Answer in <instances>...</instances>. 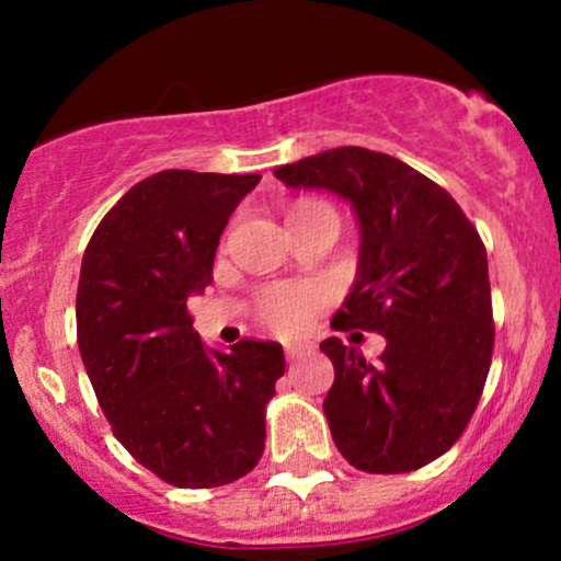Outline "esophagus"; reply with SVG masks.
<instances>
[{"mask_svg":"<svg viewBox=\"0 0 561 561\" xmlns=\"http://www.w3.org/2000/svg\"><path fill=\"white\" fill-rule=\"evenodd\" d=\"M306 351H308V347H302V345H287V347H285V353H287L289 362H295V358H300Z\"/></svg>","mask_w":561,"mask_h":561,"instance_id":"obj_1","label":"esophagus"}]
</instances>
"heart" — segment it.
<instances>
[{"label": "heart", "instance_id": "obj_1", "mask_svg": "<svg viewBox=\"0 0 561 561\" xmlns=\"http://www.w3.org/2000/svg\"><path fill=\"white\" fill-rule=\"evenodd\" d=\"M289 229L308 227V224H332L340 227L337 210L321 197H300L287 208ZM327 306V293L317 285H268L259 293L255 311L268 330L276 334H300L311 327V321Z\"/></svg>", "mask_w": 561, "mask_h": 561}]
</instances>
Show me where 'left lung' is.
<instances>
[{
    "label": "left lung",
    "mask_w": 561,
    "mask_h": 561,
    "mask_svg": "<svg viewBox=\"0 0 561 561\" xmlns=\"http://www.w3.org/2000/svg\"><path fill=\"white\" fill-rule=\"evenodd\" d=\"M274 173L353 205L358 274L332 330L388 340L377 364L340 337L321 343L334 366L324 398L334 446L362 472L430 465L467 430L491 369V279L478 229L440 184L385 152L337 147Z\"/></svg>",
    "instance_id": "left-lung-1"
}]
</instances>
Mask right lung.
<instances>
[{
    "mask_svg": "<svg viewBox=\"0 0 561 561\" xmlns=\"http://www.w3.org/2000/svg\"><path fill=\"white\" fill-rule=\"evenodd\" d=\"M259 173L160 171L107 210L83 250L76 332L113 435L176 488H218L263 456L279 343H199L186 298L214 282L218 237Z\"/></svg>",
    "mask_w": 561,
    "mask_h": 561,
    "instance_id": "right-lung-1",
    "label": "right lung"
}]
</instances>
